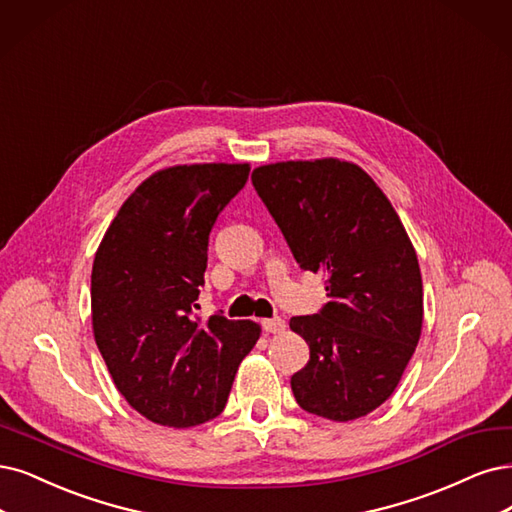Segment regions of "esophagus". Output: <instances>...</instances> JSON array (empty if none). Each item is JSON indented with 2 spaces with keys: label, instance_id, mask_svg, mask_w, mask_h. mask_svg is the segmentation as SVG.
I'll list each match as a JSON object with an SVG mask.
<instances>
[{
  "label": "esophagus",
  "instance_id": "1",
  "mask_svg": "<svg viewBox=\"0 0 512 512\" xmlns=\"http://www.w3.org/2000/svg\"><path fill=\"white\" fill-rule=\"evenodd\" d=\"M261 327L266 333H282V331H285V320H282V318H263Z\"/></svg>",
  "mask_w": 512,
  "mask_h": 512
}]
</instances>
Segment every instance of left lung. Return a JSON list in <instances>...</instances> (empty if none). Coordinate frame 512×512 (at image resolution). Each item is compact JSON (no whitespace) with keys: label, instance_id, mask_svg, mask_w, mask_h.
<instances>
[{"label":"left lung","instance_id":"left-lung-1","mask_svg":"<svg viewBox=\"0 0 512 512\" xmlns=\"http://www.w3.org/2000/svg\"><path fill=\"white\" fill-rule=\"evenodd\" d=\"M251 179L299 268L327 278L323 310L289 323L310 346L308 365L291 377L295 401L333 422L363 418L399 386L420 342L413 244L382 189L352 162H276Z\"/></svg>","mask_w":512,"mask_h":512}]
</instances>
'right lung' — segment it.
<instances>
[{"instance_id": "right-lung-1", "label": "right lung", "mask_w": 512, "mask_h": 512, "mask_svg": "<svg viewBox=\"0 0 512 512\" xmlns=\"http://www.w3.org/2000/svg\"><path fill=\"white\" fill-rule=\"evenodd\" d=\"M249 170L223 162L158 170L120 206L94 255V342L128 405L154 424L217 418L259 339L253 320L196 316L208 234Z\"/></svg>"}]
</instances>
